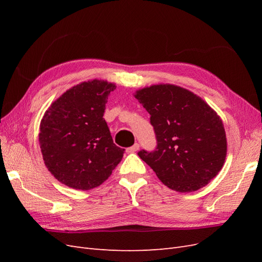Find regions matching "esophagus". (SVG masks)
<instances>
[{
  "label": "esophagus",
  "instance_id": "1",
  "mask_svg": "<svg viewBox=\"0 0 262 262\" xmlns=\"http://www.w3.org/2000/svg\"><path fill=\"white\" fill-rule=\"evenodd\" d=\"M139 147H140L139 143H136L134 145H132L131 147L126 148V153H134V152H137V150L139 149Z\"/></svg>",
  "mask_w": 262,
  "mask_h": 262
}]
</instances>
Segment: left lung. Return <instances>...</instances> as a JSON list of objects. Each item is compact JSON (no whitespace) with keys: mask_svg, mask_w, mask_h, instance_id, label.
<instances>
[{"mask_svg":"<svg viewBox=\"0 0 262 262\" xmlns=\"http://www.w3.org/2000/svg\"><path fill=\"white\" fill-rule=\"evenodd\" d=\"M150 115L157 146L138 155L165 186L191 192L222 169L227 141L220 116L201 97L180 86L152 85L134 94Z\"/></svg>","mask_w":262,"mask_h":262,"instance_id":"8db88e82","label":"left lung"}]
</instances>
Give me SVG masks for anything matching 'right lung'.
Segmentation results:
<instances>
[{
	"label": "right lung",
	"mask_w": 262,
	"mask_h": 262,
	"mask_svg": "<svg viewBox=\"0 0 262 262\" xmlns=\"http://www.w3.org/2000/svg\"><path fill=\"white\" fill-rule=\"evenodd\" d=\"M114 83L82 82L54 100L40 122L39 144L46 167L61 184L76 190L100 186L121 162L104 113Z\"/></svg>",
	"instance_id": "add662e5"
}]
</instances>
